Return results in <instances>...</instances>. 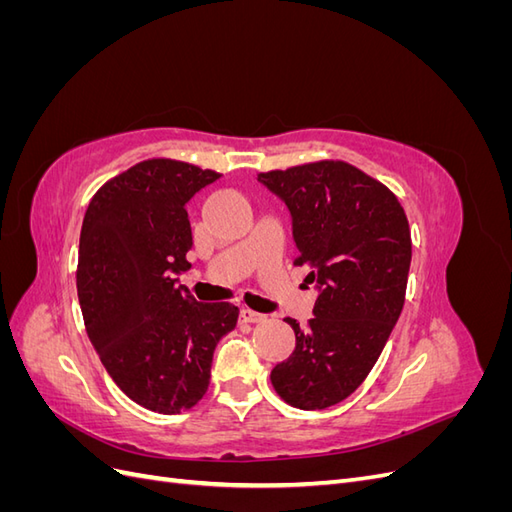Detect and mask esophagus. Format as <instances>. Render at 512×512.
I'll return each mask as SVG.
<instances>
[{"label": "esophagus", "instance_id": "34e87169", "mask_svg": "<svg viewBox=\"0 0 512 512\" xmlns=\"http://www.w3.org/2000/svg\"><path fill=\"white\" fill-rule=\"evenodd\" d=\"M239 318H241V322H250V324H258V322H265V320H267V316H265V314L252 312V309H241Z\"/></svg>", "mask_w": 512, "mask_h": 512}]
</instances>
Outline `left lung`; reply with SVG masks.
Returning <instances> with one entry per match:
<instances>
[{
    "label": "left lung",
    "instance_id": "obj_1",
    "mask_svg": "<svg viewBox=\"0 0 512 512\" xmlns=\"http://www.w3.org/2000/svg\"><path fill=\"white\" fill-rule=\"evenodd\" d=\"M284 200L297 265L318 299L307 329L288 318L297 346L271 371L286 404L324 410L359 389L404 309L412 260L410 226L395 194L346 162L260 173Z\"/></svg>",
    "mask_w": 512,
    "mask_h": 512
}]
</instances>
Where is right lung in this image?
Returning a JSON list of instances; mask_svg holds the SVG:
<instances>
[{
  "label": "right lung",
  "instance_id": "obj_1",
  "mask_svg": "<svg viewBox=\"0 0 512 512\" xmlns=\"http://www.w3.org/2000/svg\"><path fill=\"white\" fill-rule=\"evenodd\" d=\"M220 177L145 160L104 183L83 220L76 288L87 335L119 389L160 414L203 399L215 346L237 327L239 307L198 303L179 284L192 267L185 205Z\"/></svg>",
  "mask_w": 512,
  "mask_h": 512
}]
</instances>
